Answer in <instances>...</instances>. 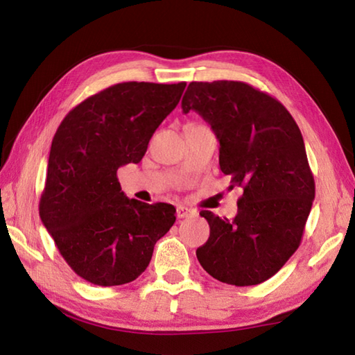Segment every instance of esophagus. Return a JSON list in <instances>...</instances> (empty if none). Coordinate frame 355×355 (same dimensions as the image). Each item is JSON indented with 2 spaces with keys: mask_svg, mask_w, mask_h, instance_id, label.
I'll return each mask as SVG.
<instances>
[{
  "mask_svg": "<svg viewBox=\"0 0 355 355\" xmlns=\"http://www.w3.org/2000/svg\"><path fill=\"white\" fill-rule=\"evenodd\" d=\"M195 215H197V212H195L193 209H189V207H186L183 205H180L177 207V216L178 218H191V216H195Z\"/></svg>",
  "mask_w": 355,
  "mask_h": 355,
  "instance_id": "obj_1",
  "label": "esophagus"
}]
</instances>
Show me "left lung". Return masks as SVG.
I'll return each mask as SVG.
<instances>
[{
	"instance_id": "obj_1",
	"label": "left lung",
	"mask_w": 355,
	"mask_h": 355,
	"mask_svg": "<svg viewBox=\"0 0 355 355\" xmlns=\"http://www.w3.org/2000/svg\"><path fill=\"white\" fill-rule=\"evenodd\" d=\"M182 108L210 125L230 189H244L233 220L200 212L210 227L201 267L236 286L267 281L297 250L315 193L299 126L275 97L236 80L191 82Z\"/></svg>"
}]
</instances>
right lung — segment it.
Segmentation results:
<instances>
[{
    "label": "right lung",
    "instance_id": "right-lung-1",
    "mask_svg": "<svg viewBox=\"0 0 355 355\" xmlns=\"http://www.w3.org/2000/svg\"><path fill=\"white\" fill-rule=\"evenodd\" d=\"M184 87L186 82H123L88 97L59 125L40 215L59 253L85 281L102 286L132 282L175 223L172 205L128 198L117 169L141 160Z\"/></svg>",
    "mask_w": 355,
    "mask_h": 355
}]
</instances>
